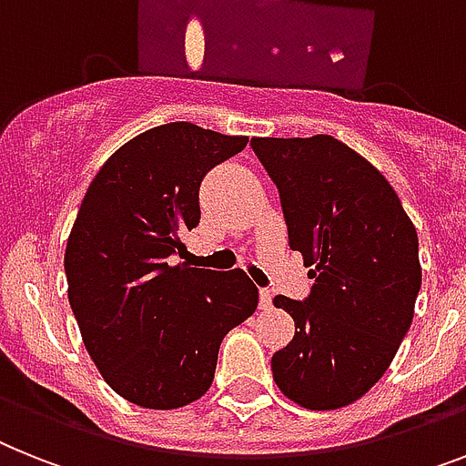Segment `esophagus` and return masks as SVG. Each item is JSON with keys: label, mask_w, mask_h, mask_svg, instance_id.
I'll list each match as a JSON object with an SVG mask.
<instances>
[{"label": "esophagus", "mask_w": 466, "mask_h": 466, "mask_svg": "<svg viewBox=\"0 0 466 466\" xmlns=\"http://www.w3.org/2000/svg\"><path fill=\"white\" fill-rule=\"evenodd\" d=\"M271 298H274V295H271V290H259V307H261V309H268V307H271Z\"/></svg>", "instance_id": "1"}]
</instances>
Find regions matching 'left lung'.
Returning a JSON list of instances; mask_svg holds the SVG:
<instances>
[{
	"label": "left lung",
	"mask_w": 466,
	"mask_h": 466,
	"mask_svg": "<svg viewBox=\"0 0 466 466\" xmlns=\"http://www.w3.org/2000/svg\"><path fill=\"white\" fill-rule=\"evenodd\" d=\"M279 187L288 245L305 257V299L276 295L295 321L271 357L280 393L307 410L362 398L393 362L421 288L419 238L383 176L330 136L252 137Z\"/></svg>",
	"instance_id": "1"
}]
</instances>
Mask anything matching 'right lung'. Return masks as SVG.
Listing matches in <instances>:
<instances>
[{
  "label": "right lung",
  "mask_w": 466,
  "mask_h": 466,
  "mask_svg": "<svg viewBox=\"0 0 466 466\" xmlns=\"http://www.w3.org/2000/svg\"><path fill=\"white\" fill-rule=\"evenodd\" d=\"M245 145L164 123L114 152L83 198L64 257L68 302L99 374L133 405L202 398L224 336L255 314L259 290L242 268L178 261L199 224L202 178Z\"/></svg>",
  "instance_id": "right-lung-1"
}]
</instances>
